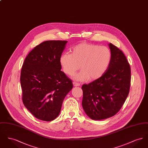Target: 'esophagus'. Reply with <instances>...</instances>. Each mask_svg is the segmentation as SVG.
<instances>
[{"label":"esophagus","instance_id":"obj_1","mask_svg":"<svg viewBox=\"0 0 148 148\" xmlns=\"http://www.w3.org/2000/svg\"><path fill=\"white\" fill-rule=\"evenodd\" d=\"M73 85L74 86H80V84L79 83H77V82H73Z\"/></svg>","mask_w":148,"mask_h":148}]
</instances>
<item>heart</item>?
Segmentation results:
<instances>
[{
    "mask_svg": "<svg viewBox=\"0 0 148 148\" xmlns=\"http://www.w3.org/2000/svg\"><path fill=\"white\" fill-rule=\"evenodd\" d=\"M112 59L110 49L106 46L89 43H80L71 50V54L64 53L60 57V64L64 72L73 75L80 68L82 71L74 79L85 81L97 80L108 69Z\"/></svg>",
    "mask_w": 148,
    "mask_h": 148,
    "instance_id": "1",
    "label": "heart"
}]
</instances>
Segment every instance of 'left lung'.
Here are the masks:
<instances>
[{"instance_id":"obj_1","label":"left lung","mask_w":148,"mask_h":148,"mask_svg":"<svg viewBox=\"0 0 148 148\" xmlns=\"http://www.w3.org/2000/svg\"><path fill=\"white\" fill-rule=\"evenodd\" d=\"M109 47L112 59L107 71L102 77L82 87L83 109L92 120L105 119L115 115L130 90L131 71L127 58L112 43Z\"/></svg>"}]
</instances>
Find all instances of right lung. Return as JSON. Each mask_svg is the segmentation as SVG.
Returning a JSON list of instances; mask_svg holds the SVG:
<instances>
[{
	"instance_id": "1",
	"label": "right lung",
	"mask_w": 148,
	"mask_h": 148,
	"mask_svg": "<svg viewBox=\"0 0 148 148\" xmlns=\"http://www.w3.org/2000/svg\"><path fill=\"white\" fill-rule=\"evenodd\" d=\"M67 41L48 40L26 57L21 75L24 105L35 118L50 121L59 115L64 99L73 88L62 69L60 57Z\"/></svg>"
}]
</instances>
